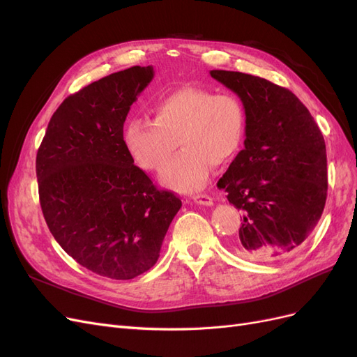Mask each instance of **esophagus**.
Listing matches in <instances>:
<instances>
[{
	"label": "esophagus",
	"instance_id": "1",
	"mask_svg": "<svg viewBox=\"0 0 357 357\" xmlns=\"http://www.w3.org/2000/svg\"><path fill=\"white\" fill-rule=\"evenodd\" d=\"M193 201H195L199 205H207V207L213 205V198L210 195H207V193H201V195H195V197H193Z\"/></svg>",
	"mask_w": 357,
	"mask_h": 357
}]
</instances>
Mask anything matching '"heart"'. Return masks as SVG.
<instances>
[{
    "label": "heart",
    "instance_id": "heart-1",
    "mask_svg": "<svg viewBox=\"0 0 357 357\" xmlns=\"http://www.w3.org/2000/svg\"><path fill=\"white\" fill-rule=\"evenodd\" d=\"M152 112L153 121H129L123 139L128 153L146 171H160L178 143L183 146L160 176L167 188L180 192L201 189L210 177L211 165H225L243 144L245 109L232 93L214 95L197 86H183L159 96Z\"/></svg>",
    "mask_w": 357,
    "mask_h": 357
}]
</instances>
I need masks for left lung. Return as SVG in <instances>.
I'll return each mask as SVG.
<instances>
[{
	"label": "left lung",
	"instance_id": "1",
	"mask_svg": "<svg viewBox=\"0 0 357 357\" xmlns=\"http://www.w3.org/2000/svg\"><path fill=\"white\" fill-rule=\"evenodd\" d=\"M211 77L240 96L245 109L244 149L218 186L243 210L234 250L255 262L294 253L316 228L328 197L325 139L295 93L238 71Z\"/></svg>",
	"mask_w": 357,
	"mask_h": 357
}]
</instances>
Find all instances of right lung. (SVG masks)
I'll use <instances>...</instances> for the list:
<instances>
[{"instance_id":"add662e5","label":"right lung","mask_w":357,"mask_h":357,"mask_svg":"<svg viewBox=\"0 0 357 357\" xmlns=\"http://www.w3.org/2000/svg\"><path fill=\"white\" fill-rule=\"evenodd\" d=\"M153 67H131L70 95L53 113L36 159L40 205L75 262L113 280L152 268L181 207L134 165L123 123Z\"/></svg>"}]
</instances>
